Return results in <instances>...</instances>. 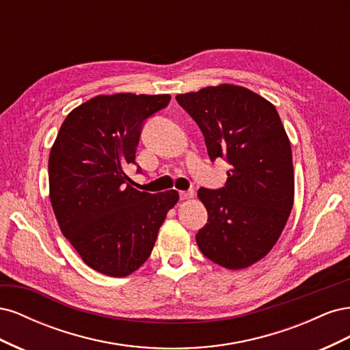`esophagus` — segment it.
Masks as SVG:
<instances>
[{"label":"esophagus","instance_id":"1","mask_svg":"<svg viewBox=\"0 0 350 350\" xmlns=\"http://www.w3.org/2000/svg\"><path fill=\"white\" fill-rule=\"evenodd\" d=\"M193 197H194L193 189H189V191H179V198H181V200H189Z\"/></svg>","mask_w":350,"mask_h":350}]
</instances>
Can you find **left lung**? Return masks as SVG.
Listing matches in <instances>:
<instances>
[{
  "mask_svg": "<svg viewBox=\"0 0 350 350\" xmlns=\"http://www.w3.org/2000/svg\"><path fill=\"white\" fill-rule=\"evenodd\" d=\"M204 135L210 161L230 165L220 189H198L207 224L196 235L204 256L239 270L266 257L291 215L292 149L274 105L234 84L176 94Z\"/></svg>",
  "mask_w": 350,
  "mask_h": 350,
  "instance_id": "1",
  "label": "left lung"
}]
</instances>
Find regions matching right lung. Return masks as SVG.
Here are the masks:
<instances>
[{
	"label": "right lung",
	"instance_id": "obj_1",
	"mask_svg": "<svg viewBox=\"0 0 350 350\" xmlns=\"http://www.w3.org/2000/svg\"><path fill=\"white\" fill-rule=\"evenodd\" d=\"M169 100V94L94 96L67 115L51 149L49 198L59 229L83 261L107 276H129L150 257L179 198L175 189L142 193L125 174L135 163L144 121Z\"/></svg>",
	"mask_w": 350,
	"mask_h": 350
}]
</instances>
